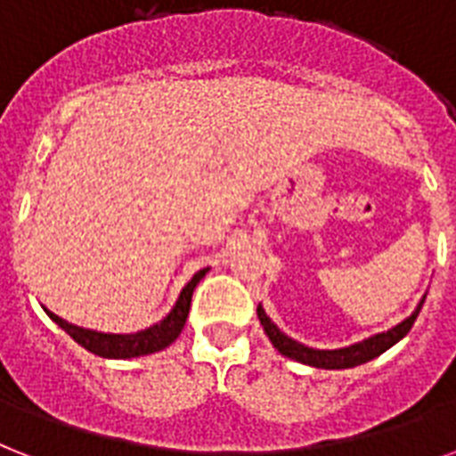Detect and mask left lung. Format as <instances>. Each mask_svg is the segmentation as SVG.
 I'll use <instances>...</instances> for the list:
<instances>
[{
	"mask_svg": "<svg viewBox=\"0 0 456 456\" xmlns=\"http://www.w3.org/2000/svg\"><path fill=\"white\" fill-rule=\"evenodd\" d=\"M423 301H426V298H423ZM423 301L404 322H399L397 328L387 330V332H382V335L370 337V339H366V342L346 346V349H335V352L308 349V346H304V344L294 342L291 337L280 332V328L267 318L265 311H263L260 305H258V318L263 330H265V335L270 337V342L274 344V349H277L280 354H284V356H289V359L294 361H301V363L313 368H354V366H361V363H366V361L375 359V356H380L382 352H387V349H390L392 344H397L399 339L411 330L413 322H416L419 313H421Z\"/></svg>",
	"mask_w": 456,
	"mask_h": 456,
	"instance_id": "obj_1",
	"label": "left lung"
}]
</instances>
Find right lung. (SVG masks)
Segmentation results:
<instances>
[{"mask_svg":"<svg viewBox=\"0 0 456 456\" xmlns=\"http://www.w3.org/2000/svg\"><path fill=\"white\" fill-rule=\"evenodd\" d=\"M208 270H200V273L193 274L186 287H183L182 297L176 301V305L172 308V313L167 315L165 321L152 325V328L143 330V332H135V335H102V332H93V330H83L76 328L71 322L61 321L59 315L47 311L52 321L57 322L59 328L69 332L74 337V342H78L83 349L102 356V359H131V356H143V354H152L165 349L169 344L179 337V332L186 325V318H189V308H191V297H193V289L196 284L203 280V274Z\"/></svg>","mask_w":456,"mask_h":456,"instance_id":"1","label":"right lung"}]
</instances>
